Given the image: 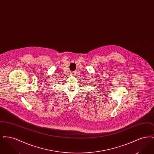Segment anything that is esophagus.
<instances>
[{
    "label": "esophagus",
    "instance_id": "obj_1",
    "mask_svg": "<svg viewBox=\"0 0 154 154\" xmlns=\"http://www.w3.org/2000/svg\"><path fill=\"white\" fill-rule=\"evenodd\" d=\"M71 75H72V76H75V75H76V73H75V72H71Z\"/></svg>",
    "mask_w": 154,
    "mask_h": 154
}]
</instances>
